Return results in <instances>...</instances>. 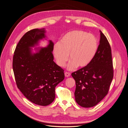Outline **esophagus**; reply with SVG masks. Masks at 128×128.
Instances as JSON below:
<instances>
[{"instance_id":"esophagus-1","label":"esophagus","mask_w":128,"mask_h":128,"mask_svg":"<svg viewBox=\"0 0 128 128\" xmlns=\"http://www.w3.org/2000/svg\"><path fill=\"white\" fill-rule=\"evenodd\" d=\"M70 75H71V73H70V72H65V76L66 77H68V76H70Z\"/></svg>"}]
</instances>
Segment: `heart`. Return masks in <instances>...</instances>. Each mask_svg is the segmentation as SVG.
<instances>
[{"label":"heart","instance_id":"b5f03b06","mask_svg":"<svg viewBox=\"0 0 128 128\" xmlns=\"http://www.w3.org/2000/svg\"><path fill=\"white\" fill-rule=\"evenodd\" d=\"M98 48V42L95 36L82 30H73L62 38L53 51L56 63L60 67L64 66L69 55L68 68L72 70L78 66H87L95 56Z\"/></svg>","mask_w":128,"mask_h":128}]
</instances>
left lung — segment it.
Listing matches in <instances>:
<instances>
[{
	"mask_svg": "<svg viewBox=\"0 0 128 128\" xmlns=\"http://www.w3.org/2000/svg\"><path fill=\"white\" fill-rule=\"evenodd\" d=\"M100 32V44L94 59L87 66L72 73L76 84V101L84 108L96 105L106 96L113 78L111 48Z\"/></svg>",
	"mask_w": 128,
	"mask_h": 128,
	"instance_id": "obj_1",
	"label": "left lung"
}]
</instances>
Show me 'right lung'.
I'll use <instances>...</instances> for the list:
<instances>
[{
  "mask_svg": "<svg viewBox=\"0 0 128 128\" xmlns=\"http://www.w3.org/2000/svg\"><path fill=\"white\" fill-rule=\"evenodd\" d=\"M44 28L28 31L19 41L14 51L13 69L18 88L35 104L47 106L54 100L55 87L65 77L64 70L54 60V44L32 54L31 48L44 38Z\"/></svg>",
  "mask_w": 128,
  "mask_h": 128,
  "instance_id": "add662e5",
  "label": "right lung"
}]
</instances>
